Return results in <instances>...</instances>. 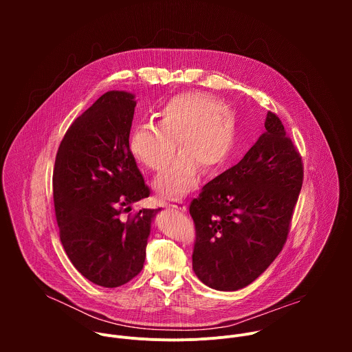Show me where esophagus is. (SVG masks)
<instances>
[{"instance_id": "1", "label": "esophagus", "mask_w": 352, "mask_h": 352, "mask_svg": "<svg viewBox=\"0 0 352 352\" xmlns=\"http://www.w3.org/2000/svg\"><path fill=\"white\" fill-rule=\"evenodd\" d=\"M170 206H171V208H174V209H177V210L186 212V206H185V204H184V202H174V204H171Z\"/></svg>"}]
</instances>
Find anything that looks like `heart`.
Listing matches in <instances>:
<instances>
[{
  "label": "heart",
  "mask_w": 352,
  "mask_h": 352,
  "mask_svg": "<svg viewBox=\"0 0 352 352\" xmlns=\"http://www.w3.org/2000/svg\"><path fill=\"white\" fill-rule=\"evenodd\" d=\"M157 124L136 126L129 136V150L142 166L162 173L174 157L177 139L181 155L155 182L166 199L188 193L196 184L199 168L212 174L231 155L234 117L213 96L184 93L173 97L157 113Z\"/></svg>",
  "instance_id": "obj_1"
}]
</instances>
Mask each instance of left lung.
Here are the masks:
<instances>
[{
    "label": "left lung",
    "instance_id": "obj_1",
    "mask_svg": "<svg viewBox=\"0 0 352 352\" xmlns=\"http://www.w3.org/2000/svg\"><path fill=\"white\" fill-rule=\"evenodd\" d=\"M265 128L243 159L208 182L189 206L193 272L219 291L243 288L272 265L302 188V159L280 118L269 111Z\"/></svg>",
    "mask_w": 352,
    "mask_h": 352
}]
</instances>
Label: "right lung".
<instances>
[{"label": "right lung", "instance_id": "1", "mask_svg": "<svg viewBox=\"0 0 352 352\" xmlns=\"http://www.w3.org/2000/svg\"><path fill=\"white\" fill-rule=\"evenodd\" d=\"M135 96L111 90L68 128L56 157L53 192L60 238L75 269L106 288L143 269L152 220L162 209L122 219L150 189L129 150Z\"/></svg>", "mask_w": 352, "mask_h": 352}]
</instances>
